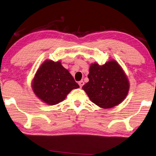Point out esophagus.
Segmentation results:
<instances>
[{
    "instance_id": "obj_1",
    "label": "esophagus",
    "mask_w": 156,
    "mask_h": 156,
    "mask_svg": "<svg viewBox=\"0 0 156 156\" xmlns=\"http://www.w3.org/2000/svg\"><path fill=\"white\" fill-rule=\"evenodd\" d=\"M78 84H79V85H80V87L81 88L84 84V82L83 80H81V81H80V82H78Z\"/></svg>"
}]
</instances>
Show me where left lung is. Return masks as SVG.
<instances>
[{"instance_id":"obj_1","label":"left lung","mask_w":156,"mask_h":156,"mask_svg":"<svg viewBox=\"0 0 156 156\" xmlns=\"http://www.w3.org/2000/svg\"><path fill=\"white\" fill-rule=\"evenodd\" d=\"M89 79L82 87L91 101L102 108H111L120 104L129 90V81L124 70L115 60L99 66L92 63Z\"/></svg>"}]
</instances>
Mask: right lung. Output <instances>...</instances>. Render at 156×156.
Instances as JSON below:
<instances>
[{
  "label": "right lung",
  "instance_id": "1",
  "mask_svg": "<svg viewBox=\"0 0 156 156\" xmlns=\"http://www.w3.org/2000/svg\"><path fill=\"white\" fill-rule=\"evenodd\" d=\"M32 87L42 102L53 105L62 102L70 91L80 87L60 62L47 60L36 72Z\"/></svg>",
  "mask_w": 156,
  "mask_h": 156
}]
</instances>
